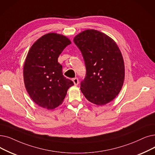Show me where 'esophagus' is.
I'll list each match as a JSON object with an SVG mask.
<instances>
[{
  "label": "esophagus",
  "instance_id": "34e87169",
  "mask_svg": "<svg viewBox=\"0 0 155 155\" xmlns=\"http://www.w3.org/2000/svg\"><path fill=\"white\" fill-rule=\"evenodd\" d=\"M72 80H73V82L74 84H75V85H77L78 84L79 81H78V78H77V77L74 78H73V79H72Z\"/></svg>",
  "mask_w": 155,
  "mask_h": 155
}]
</instances>
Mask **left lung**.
Returning a JSON list of instances; mask_svg holds the SVG:
<instances>
[{
  "label": "left lung",
  "instance_id": "left-lung-1",
  "mask_svg": "<svg viewBox=\"0 0 155 155\" xmlns=\"http://www.w3.org/2000/svg\"><path fill=\"white\" fill-rule=\"evenodd\" d=\"M86 68L80 89L90 102L104 105L115 99L125 77L124 62L117 44L95 30H87L74 38Z\"/></svg>",
  "mask_w": 155,
  "mask_h": 155
}]
</instances>
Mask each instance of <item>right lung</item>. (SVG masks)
I'll list each match as a JSON object with an SVG mask.
<instances>
[{
	"instance_id": "obj_1",
	"label": "right lung",
	"mask_w": 155,
	"mask_h": 155,
	"mask_svg": "<svg viewBox=\"0 0 155 155\" xmlns=\"http://www.w3.org/2000/svg\"><path fill=\"white\" fill-rule=\"evenodd\" d=\"M70 40L62 35L48 33L33 44L26 56L23 77L26 89L37 104L48 110L61 104L74 85L63 75L58 58Z\"/></svg>"
}]
</instances>
